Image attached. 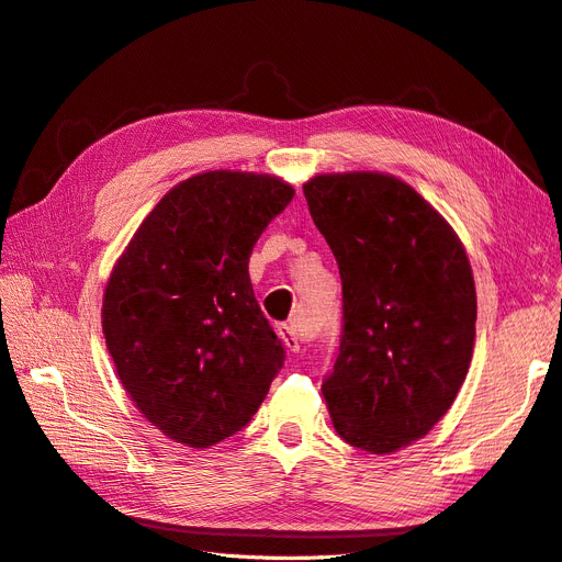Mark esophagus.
<instances>
[{"label":"esophagus","mask_w":562,"mask_h":562,"mask_svg":"<svg viewBox=\"0 0 562 562\" xmlns=\"http://www.w3.org/2000/svg\"><path fill=\"white\" fill-rule=\"evenodd\" d=\"M278 334H280L282 342L286 346V350H292V352H299V350H301L303 334L294 327V324H280V327H278Z\"/></svg>","instance_id":"34e87169"}]
</instances>
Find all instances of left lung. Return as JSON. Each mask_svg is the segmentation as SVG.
<instances>
[{"label":"left lung","mask_w":562,"mask_h":562,"mask_svg":"<svg viewBox=\"0 0 562 562\" xmlns=\"http://www.w3.org/2000/svg\"><path fill=\"white\" fill-rule=\"evenodd\" d=\"M303 193L342 282V336L324 380L342 441L387 456L423 439L456 402L476 340L462 240L387 172H322Z\"/></svg>","instance_id":"8db88e82"}]
</instances>
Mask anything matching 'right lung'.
<instances>
[{
  "mask_svg": "<svg viewBox=\"0 0 562 562\" xmlns=\"http://www.w3.org/2000/svg\"><path fill=\"white\" fill-rule=\"evenodd\" d=\"M292 198L276 175H193L144 216L112 268L106 350L137 411L177 443L210 448L240 431L282 367L249 255Z\"/></svg>",
  "mask_w": 562,
  "mask_h": 562,
  "instance_id": "obj_1",
  "label": "right lung"
}]
</instances>
